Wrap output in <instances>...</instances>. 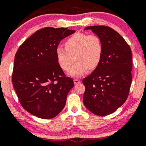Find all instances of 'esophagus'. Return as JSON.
Wrapping results in <instances>:
<instances>
[{
	"instance_id": "1",
	"label": "esophagus",
	"mask_w": 146,
	"mask_h": 146,
	"mask_svg": "<svg viewBox=\"0 0 146 146\" xmlns=\"http://www.w3.org/2000/svg\"><path fill=\"white\" fill-rule=\"evenodd\" d=\"M74 84H80V82H81V80H79V79H74Z\"/></svg>"
}]
</instances>
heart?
I'll use <instances>...</instances> for the list:
<instances>
[{"mask_svg":"<svg viewBox=\"0 0 146 146\" xmlns=\"http://www.w3.org/2000/svg\"><path fill=\"white\" fill-rule=\"evenodd\" d=\"M64 48H56L58 64L64 71L69 72L73 77H80L86 70L95 69L101 61L104 46L101 38L95 34L77 33L66 40Z\"/></svg>","mask_w":146,"mask_h":146,"instance_id":"heart-1","label":"heart"}]
</instances>
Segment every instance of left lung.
<instances>
[{"instance_id": "1", "label": "left lung", "mask_w": 146, "mask_h": 146, "mask_svg": "<svg viewBox=\"0 0 146 146\" xmlns=\"http://www.w3.org/2000/svg\"><path fill=\"white\" fill-rule=\"evenodd\" d=\"M101 38L104 51L101 61L90 75L83 79L86 108L99 116L116 111L128 98L132 82V61L130 46L116 31L106 26H90Z\"/></svg>"}]
</instances>
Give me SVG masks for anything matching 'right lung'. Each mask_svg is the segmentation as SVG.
I'll return each mask as SVG.
<instances>
[{"mask_svg": "<svg viewBox=\"0 0 146 146\" xmlns=\"http://www.w3.org/2000/svg\"><path fill=\"white\" fill-rule=\"evenodd\" d=\"M75 31L43 28L28 38L16 52L13 86L22 106L34 116L53 118L65 106L74 83L58 64L56 48L62 40Z\"/></svg>", "mask_w": 146, "mask_h": 146, "instance_id": "add662e5", "label": "right lung"}]
</instances>
